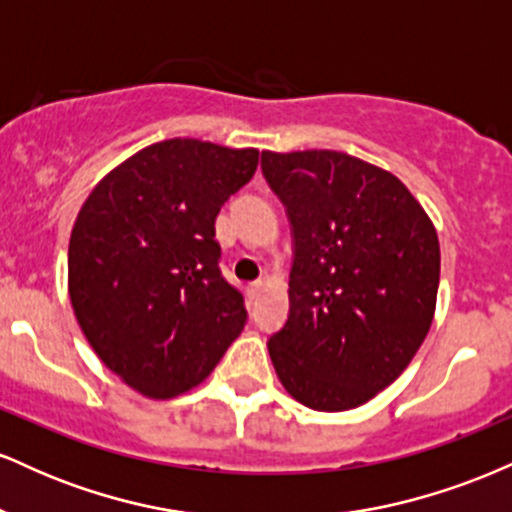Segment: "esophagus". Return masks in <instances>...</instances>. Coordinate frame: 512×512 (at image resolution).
I'll list each match as a JSON object with an SVG mask.
<instances>
[{
	"label": "esophagus",
	"instance_id": "34e87169",
	"mask_svg": "<svg viewBox=\"0 0 512 512\" xmlns=\"http://www.w3.org/2000/svg\"><path fill=\"white\" fill-rule=\"evenodd\" d=\"M262 289H264L262 281H257V284H250V286H248V296H250V301H255V298H260Z\"/></svg>",
	"mask_w": 512,
	"mask_h": 512
}]
</instances>
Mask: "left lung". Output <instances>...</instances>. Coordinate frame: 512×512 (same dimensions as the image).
Wrapping results in <instances>:
<instances>
[{"label":"left lung","instance_id":"8db88e82","mask_svg":"<svg viewBox=\"0 0 512 512\" xmlns=\"http://www.w3.org/2000/svg\"><path fill=\"white\" fill-rule=\"evenodd\" d=\"M296 240L289 320L269 339L281 385L315 411L392 385L436 313L440 245L402 180L344 151H262Z\"/></svg>","mask_w":512,"mask_h":512}]
</instances>
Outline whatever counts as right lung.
<instances>
[{
  "label": "right lung",
  "instance_id": "right-lung-1",
  "mask_svg": "<svg viewBox=\"0 0 512 512\" xmlns=\"http://www.w3.org/2000/svg\"><path fill=\"white\" fill-rule=\"evenodd\" d=\"M257 161V149L166 139L110 170L79 209L67 262L74 317L139 395L197 387L243 332L248 315L219 272L214 221Z\"/></svg>",
  "mask_w": 512,
  "mask_h": 512
}]
</instances>
